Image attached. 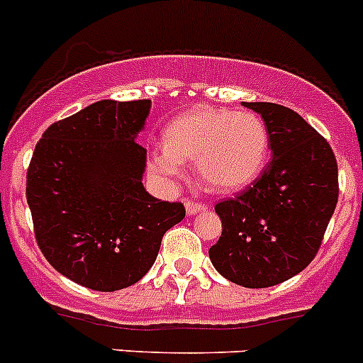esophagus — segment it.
<instances>
[{"mask_svg":"<svg viewBox=\"0 0 363 363\" xmlns=\"http://www.w3.org/2000/svg\"><path fill=\"white\" fill-rule=\"evenodd\" d=\"M207 205L205 203H196V201H185V211H187L189 216H196L198 212L205 211Z\"/></svg>","mask_w":363,"mask_h":363,"instance_id":"1","label":"esophagus"}]
</instances>
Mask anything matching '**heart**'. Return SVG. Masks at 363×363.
Instances as JSON below:
<instances>
[{
    "mask_svg": "<svg viewBox=\"0 0 363 363\" xmlns=\"http://www.w3.org/2000/svg\"><path fill=\"white\" fill-rule=\"evenodd\" d=\"M270 135L262 118L250 111L196 108L176 116L165 144L152 151L151 169L162 182L185 174V160L196 162L208 189L232 192L247 187L264 169Z\"/></svg>",
    "mask_w": 363,
    "mask_h": 363,
    "instance_id": "b5f03b06",
    "label": "heart"
}]
</instances>
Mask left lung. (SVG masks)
<instances>
[{"label": "left lung", "mask_w": 363, "mask_h": 363, "mask_svg": "<svg viewBox=\"0 0 363 363\" xmlns=\"http://www.w3.org/2000/svg\"><path fill=\"white\" fill-rule=\"evenodd\" d=\"M264 121L272 162L252 187L216 205L223 232L208 250L216 270L245 288H268L313 261L338 201L333 151L294 109L242 102Z\"/></svg>", "instance_id": "left-lung-1"}]
</instances>
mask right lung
<instances>
[{"label":"right lung","mask_w":363,"mask_h":363,"mask_svg":"<svg viewBox=\"0 0 363 363\" xmlns=\"http://www.w3.org/2000/svg\"><path fill=\"white\" fill-rule=\"evenodd\" d=\"M151 101L93 102L50 125L26 172L38 245L46 261L89 290L140 281L162 238L185 218L182 203L145 191L147 151L136 144Z\"/></svg>","instance_id":"right-lung-1"}]
</instances>
